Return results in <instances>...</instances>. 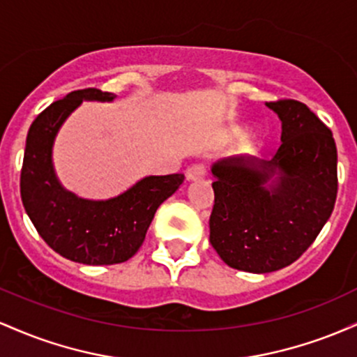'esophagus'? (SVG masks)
<instances>
[{
    "instance_id": "esophagus-1",
    "label": "esophagus",
    "mask_w": 357,
    "mask_h": 357,
    "mask_svg": "<svg viewBox=\"0 0 357 357\" xmlns=\"http://www.w3.org/2000/svg\"><path fill=\"white\" fill-rule=\"evenodd\" d=\"M206 176V166L204 165H191L186 169V179L188 181H196Z\"/></svg>"
}]
</instances>
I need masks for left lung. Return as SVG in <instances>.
Here are the masks:
<instances>
[{"instance_id":"obj_1","label":"left lung","mask_w":357,"mask_h":357,"mask_svg":"<svg viewBox=\"0 0 357 357\" xmlns=\"http://www.w3.org/2000/svg\"><path fill=\"white\" fill-rule=\"evenodd\" d=\"M267 107L282 121L275 155H235L211 167L210 241L228 267L252 273L294 264L317 238L337 196V149L329 127L298 100Z\"/></svg>"}]
</instances>
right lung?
Masks as SVG:
<instances>
[{"label": "right lung", "mask_w": 357, "mask_h": 357, "mask_svg": "<svg viewBox=\"0 0 357 357\" xmlns=\"http://www.w3.org/2000/svg\"><path fill=\"white\" fill-rule=\"evenodd\" d=\"M99 89L68 93L35 119L26 136L20 178L24 211L38 235L61 257L84 265H114L141 248L159 204L181 186L184 174L147 176L116 198L93 202L67 191L56 179L52 149L56 132L82 100L110 102Z\"/></svg>", "instance_id": "right-lung-1"}]
</instances>
